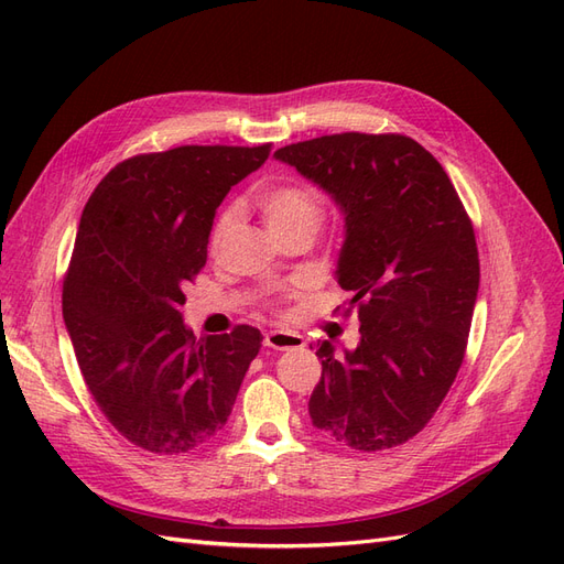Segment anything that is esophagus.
<instances>
[{"label":"esophagus","instance_id":"esophagus-1","mask_svg":"<svg viewBox=\"0 0 564 564\" xmlns=\"http://www.w3.org/2000/svg\"><path fill=\"white\" fill-rule=\"evenodd\" d=\"M263 344L272 350H299L305 346V340H303V336L292 334V332H270V334H265Z\"/></svg>","mask_w":564,"mask_h":564}]
</instances>
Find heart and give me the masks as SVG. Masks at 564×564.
Wrapping results in <instances>:
<instances>
[{"label":"heart","mask_w":564,"mask_h":564,"mask_svg":"<svg viewBox=\"0 0 564 564\" xmlns=\"http://www.w3.org/2000/svg\"><path fill=\"white\" fill-rule=\"evenodd\" d=\"M253 204L256 209H259L268 232L275 237L278 242L294 235L313 237L322 224V214H324L319 193L311 183L296 181V178H286V181L261 187L253 197ZM235 220H237L235 207H228L216 218V224L212 228V240H209L212 249L220 245V240H224L228 230L235 226Z\"/></svg>","instance_id":"heart-1"}]
</instances>
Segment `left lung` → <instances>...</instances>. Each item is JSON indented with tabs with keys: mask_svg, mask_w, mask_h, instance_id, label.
Instances as JSON below:
<instances>
[{
	"mask_svg": "<svg viewBox=\"0 0 564 564\" xmlns=\"http://www.w3.org/2000/svg\"><path fill=\"white\" fill-rule=\"evenodd\" d=\"M275 158L344 212L336 280L360 317L355 350L338 357L329 340L317 350L313 425L357 452L404 445L464 362L480 286L470 218L442 164L402 133L319 135Z\"/></svg>",
	"mask_w": 564,
	"mask_h": 564,
	"instance_id": "1",
	"label": "left lung"
}]
</instances>
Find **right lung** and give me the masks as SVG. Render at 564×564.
<instances>
[{"mask_svg":"<svg viewBox=\"0 0 564 564\" xmlns=\"http://www.w3.org/2000/svg\"><path fill=\"white\" fill-rule=\"evenodd\" d=\"M270 143L181 145L119 162L96 185L63 282V319L82 377L131 445L174 456L224 429L261 332L195 336L183 289L207 263L218 204Z\"/></svg>","mask_w":564,"mask_h":564,"instance_id":"obj_1","label":"right lung"}]
</instances>
